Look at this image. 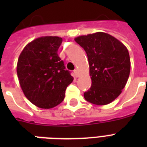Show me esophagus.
Listing matches in <instances>:
<instances>
[{"label":"esophagus","mask_w":147,"mask_h":147,"mask_svg":"<svg viewBox=\"0 0 147 147\" xmlns=\"http://www.w3.org/2000/svg\"><path fill=\"white\" fill-rule=\"evenodd\" d=\"M74 75H75V76H76V78H78V76H79V73H78V71L77 69H76V70L74 71Z\"/></svg>","instance_id":"obj_1"}]
</instances>
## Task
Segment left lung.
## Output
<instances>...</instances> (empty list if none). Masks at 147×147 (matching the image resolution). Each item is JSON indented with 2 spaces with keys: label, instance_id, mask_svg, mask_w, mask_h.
Wrapping results in <instances>:
<instances>
[{
  "label": "left lung",
  "instance_id": "left-lung-1",
  "mask_svg": "<svg viewBox=\"0 0 147 147\" xmlns=\"http://www.w3.org/2000/svg\"><path fill=\"white\" fill-rule=\"evenodd\" d=\"M75 41L85 49L89 62L92 86L84 93L85 100L97 105L110 104L121 94L130 76L127 47L103 32L79 36Z\"/></svg>",
  "mask_w": 147,
  "mask_h": 147
}]
</instances>
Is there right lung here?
<instances>
[{
    "label": "right lung",
    "instance_id": "1",
    "mask_svg": "<svg viewBox=\"0 0 147 147\" xmlns=\"http://www.w3.org/2000/svg\"><path fill=\"white\" fill-rule=\"evenodd\" d=\"M62 42L59 36H41L29 42L18 58L17 73L22 91L40 108L49 109L59 105L73 81L58 55Z\"/></svg>",
    "mask_w": 147,
    "mask_h": 147
}]
</instances>
